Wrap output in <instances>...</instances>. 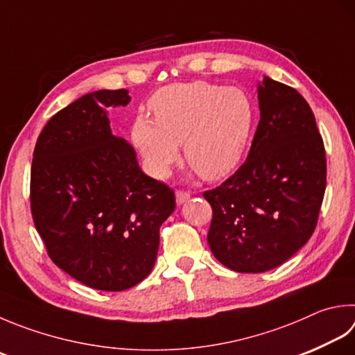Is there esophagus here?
Segmentation results:
<instances>
[{"label":"esophagus","mask_w":355,"mask_h":355,"mask_svg":"<svg viewBox=\"0 0 355 355\" xmlns=\"http://www.w3.org/2000/svg\"><path fill=\"white\" fill-rule=\"evenodd\" d=\"M189 199H190V193L189 191H180V190L176 191V202L179 205L187 202V200H189Z\"/></svg>","instance_id":"34e87169"}]
</instances>
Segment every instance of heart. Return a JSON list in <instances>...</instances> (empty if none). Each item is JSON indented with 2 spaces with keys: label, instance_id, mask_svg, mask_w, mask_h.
<instances>
[{
  "label": "heart",
  "instance_id": "obj_1",
  "mask_svg": "<svg viewBox=\"0 0 355 355\" xmlns=\"http://www.w3.org/2000/svg\"><path fill=\"white\" fill-rule=\"evenodd\" d=\"M150 108L153 119L137 116L131 137L155 178L168 175L180 144L187 162L204 179H223L243 162L255 125V106L243 89L175 83L159 89Z\"/></svg>",
  "mask_w": 355,
  "mask_h": 355
}]
</instances>
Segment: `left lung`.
<instances>
[{
  "instance_id": "left-lung-1",
  "label": "left lung",
  "mask_w": 355,
  "mask_h": 355,
  "mask_svg": "<svg viewBox=\"0 0 355 355\" xmlns=\"http://www.w3.org/2000/svg\"><path fill=\"white\" fill-rule=\"evenodd\" d=\"M259 123L238 171L204 198L207 241L229 269L261 273L302 249L315 230L326 190V155L309 103L269 77L258 85Z\"/></svg>"
}]
</instances>
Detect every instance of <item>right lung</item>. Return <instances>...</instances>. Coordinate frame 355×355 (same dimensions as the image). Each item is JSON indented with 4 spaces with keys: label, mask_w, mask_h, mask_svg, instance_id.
I'll return each instance as SVG.
<instances>
[{
    "label": "right lung",
    "mask_w": 355,
    "mask_h": 355,
    "mask_svg": "<svg viewBox=\"0 0 355 355\" xmlns=\"http://www.w3.org/2000/svg\"><path fill=\"white\" fill-rule=\"evenodd\" d=\"M126 89L89 92L40 132L31 168L35 229L60 269L98 291L130 289L148 277L159 229L175 191L140 170L136 151L111 132L106 108L126 106Z\"/></svg>",
    "instance_id": "obj_1"
}]
</instances>
